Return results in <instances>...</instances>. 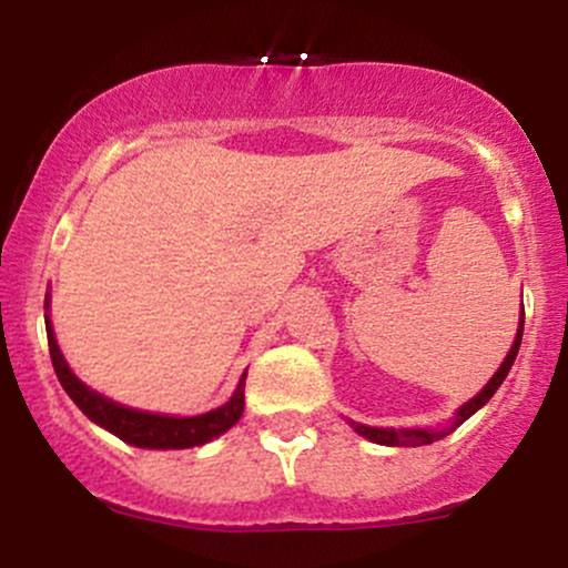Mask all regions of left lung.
<instances>
[{"instance_id": "obj_1", "label": "left lung", "mask_w": 568, "mask_h": 568, "mask_svg": "<svg viewBox=\"0 0 568 568\" xmlns=\"http://www.w3.org/2000/svg\"><path fill=\"white\" fill-rule=\"evenodd\" d=\"M520 338H524V317H520V323H518V334H515V342H513L510 352H507L505 363H501V366L497 368V374H494L491 379H488L486 387L480 389V393L475 395L473 400H467L465 406H462L459 410H456V416H454L452 427H443V429H393V427H368V425H357V422H349V425L355 427V433H357V435H363V438H368V440L379 443V446H427V443H435V440L446 438V435H448V433H454V429L459 427L462 422L470 419V416L475 414V410L484 408L486 403L491 400V395L497 393L499 384L505 382V376H507V374H510V368H513V363H515V355H518V349H520Z\"/></svg>"}]
</instances>
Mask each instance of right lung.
Returning a JSON list of instances; mask_svg holds the SVG:
<instances>
[{"label":"right lung","mask_w":568,"mask_h":568,"mask_svg":"<svg viewBox=\"0 0 568 568\" xmlns=\"http://www.w3.org/2000/svg\"><path fill=\"white\" fill-rule=\"evenodd\" d=\"M50 306V296L44 298V310ZM44 328H48V344H50V361H53L55 376L61 387L67 389L71 400L80 406V410L98 427L109 429L120 440L130 443L139 448H192L202 446V443L219 438L237 419L243 416L245 408V374L240 379L237 389L224 406L207 410L200 416H165V414H149V410L128 408L120 403L109 400V397L98 395L88 384H82L71 374L69 363L63 361L61 347H58L53 325H50V315H44Z\"/></svg>","instance_id":"1"}]
</instances>
